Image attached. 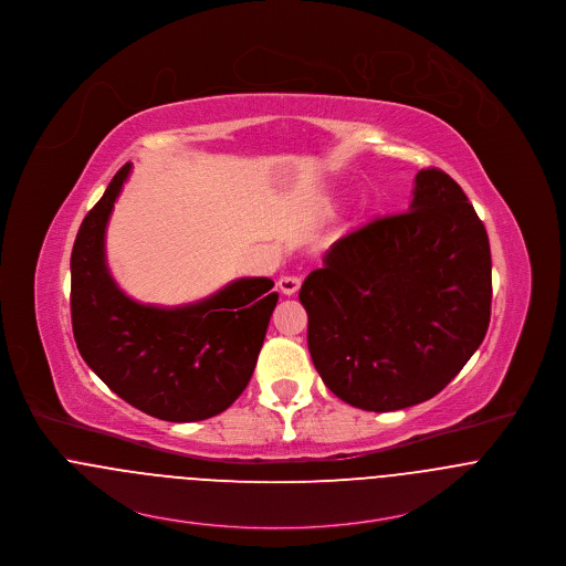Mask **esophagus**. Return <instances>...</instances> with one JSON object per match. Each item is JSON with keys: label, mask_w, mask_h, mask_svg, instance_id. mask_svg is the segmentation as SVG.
Wrapping results in <instances>:
<instances>
[{"label": "esophagus", "mask_w": 566, "mask_h": 566, "mask_svg": "<svg viewBox=\"0 0 566 566\" xmlns=\"http://www.w3.org/2000/svg\"><path fill=\"white\" fill-rule=\"evenodd\" d=\"M279 290L285 296H294L301 290V276H281L279 279Z\"/></svg>", "instance_id": "34e87169"}]
</instances>
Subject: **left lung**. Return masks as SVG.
Segmentation results:
<instances>
[{"label":"left lung","instance_id":"left-lung-1","mask_svg":"<svg viewBox=\"0 0 566 566\" xmlns=\"http://www.w3.org/2000/svg\"><path fill=\"white\" fill-rule=\"evenodd\" d=\"M409 209L337 240L298 294L317 374L363 411L437 396L491 319L489 235L461 186L423 168Z\"/></svg>","mask_w":566,"mask_h":566}]
</instances>
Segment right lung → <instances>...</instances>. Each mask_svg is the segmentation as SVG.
Instances as JSON below:
<instances>
[{"label": "right lung", "mask_w": 566, "mask_h": 566, "mask_svg": "<svg viewBox=\"0 0 566 566\" xmlns=\"http://www.w3.org/2000/svg\"><path fill=\"white\" fill-rule=\"evenodd\" d=\"M125 164L93 207L71 253V319L82 359L125 402L164 421H201L247 389L279 294L265 276L238 279L192 305L132 301L105 263V227Z\"/></svg>", "instance_id": "obj_1"}]
</instances>
